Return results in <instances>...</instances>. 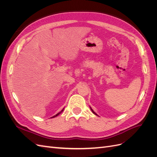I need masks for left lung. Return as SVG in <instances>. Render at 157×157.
Masks as SVG:
<instances>
[{
	"mask_svg": "<svg viewBox=\"0 0 157 157\" xmlns=\"http://www.w3.org/2000/svg\"><path fill=\"white\" fill-rule=\"evenodd\" d=\"M90 109H91V107H90ZM91 110H92V111L93 112V113H94V114H95V115H97V114H96V113H95V112H94V111L92 110V109H91Z\"/></svg>",
	"mask_w": 157,
	"mask_h": 157,
	"instance_id": "8db88e82",
	"label": "left lung"
}]
</instances>
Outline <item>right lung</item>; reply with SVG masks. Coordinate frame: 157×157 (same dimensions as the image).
I'll return each mask as SVG.
<instances>
[{
	"label": "right lung",
	"mask_w": 157,
	"mask_h": 157,
	"mask_svg": "<svg viewBox=\"0 0 157 157\" xmlns=\"http://www.w3.org/2000/svg\"><path fill=\"white\" fill-rule=\"evenodd\" d=\"M63 109H64V108H63V109H62V110H61V111H60V112H59V113H58V114H57V115H54V117H52V118H54V117H57V116H58V115H59V114H60V113H62V111H63Z\"/></svg>",
	"instance_id": "right-lung-1"
}]
</instances>
